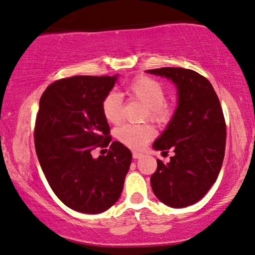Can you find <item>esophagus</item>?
<instances>
[{"mask_svg": "<svg viewBox=\"0 0 255 255\" xmlns=\"http://www.w3.org/2000/svg\"><path fill=\"white\" fill-rule=\"evenodd\" d=\"M141 156H142V154H141V153H138V151H133V157H134V159H140V157Z\"/></svg>", "mask_w": 255, "mask_h": 255, "instance_id": "obj_1", "label": "esophagus"}]
</instances>
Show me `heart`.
Wrapping results in <instances>:
<instances>
[{
  "label": "heart",
  "instance_id": "obj_1",
  "mask_svg": "<svg viewBox=\"0 0 255 255\" xmlns=\"http://www.w3.org/2000/svg\"><path fill=\"white\" fill-rule=\"evenodd\" d=\"M122 94L127 95L130 100H136L146 106L144 119L157 125H166L170 121L174 114V106L166 100V88L160 81L150 76H137L126 87ZM102 115L106 121L112 125H119L124 119L121 96L117 93H109L102 100ZM155 135L153 126L142 125H124L117 130V138L121 143L133 149H141L148 141Z\"/></svg>",
  "mask_w": 255,
  "mask_h": 255
}]
</instances>
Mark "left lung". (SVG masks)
I'll return each instance as SVG.
<instances>
[{
  "label": "left lung",
  "mask_w": 255,
  "mask_h": 255,
  "mask_svg": "<svg viewBox=\"0 0 255 255\" xmlns=\"http://www.w3.org/2000/svg\"><path fill=\"white\" fill-rule=\"evenodd\" d=\"M176 85L179 105L167 129L154 142L168 153V163L156 160L150 176L154 194L174 208L195 204L217 181L226 147V122L213 86L192 69L163 67L147 70Z\"/></svg>",
  "instance_id": "8db88e82"
}]
</instances>
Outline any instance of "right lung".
<instances>
[{"instance_id":"right-lung-1","label":"right lung","mask_w":255,"mask_h":255,"mask_svg":"<svg viewBox=\"0 0 255 255\" xmlns=\"http://www.w3.org/2000/svg\"><path fill=\"white\" fill-rule=\"evenodd\" d=\"M117 76L66 77L40 99L34 141L41 168L57 198L81 213H102L118 201L131 162L121 142L109 145L111 128L101 111ZM108 145L106 156H91L95 147Z\"/></svg>"}]
</instances>
